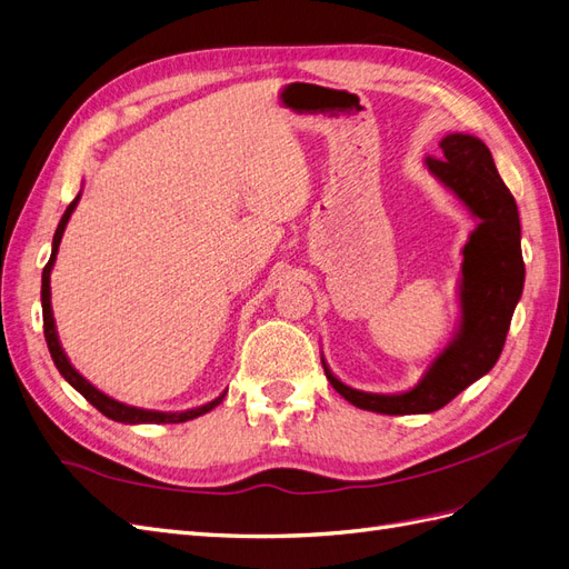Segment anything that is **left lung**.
Returning a JSON list of instances; mask_svg holds the SVG:
<instances>
[{
  "label": "left lung",
  "mask_w": 569,
  "mask_h": 569,
  "mask_svg": "<svg viewBox=\"0 0 569 569\" xmlns=\"http://www.w3.org/2000/svg\"><path fill=\"white\" fill-rule=\"evenodd\" d=\"M439 147L441 159H425L429 173L449 187L479 220L462 249V318L453 341L437 356L422 380L403 393L351 389L337 380L322 358L327 380L343 399L385 416L435 412L485 377L503 351L512 311L525 287L518 203L498 176L489 147L462 132L446 134Z\"/></svg>",
  "instance_id": "8db88e82"
}]
</instances>
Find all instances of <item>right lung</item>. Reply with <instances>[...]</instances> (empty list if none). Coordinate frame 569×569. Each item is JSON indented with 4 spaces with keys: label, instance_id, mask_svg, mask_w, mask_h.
I'll use <instances>...</instances> for the list:
<instances>
[{
    "label": "right lung",
    "instance_id": "obj_1",
    "mask_svg": "<svg viewBox=\"0 0 569 569\" xmlns=\"http://www.w3.org/2000/svg\"><path fill=\"white\" fill-rule=\"evenodd\" d=\"M80 201V194L68 203L66 213L61 216L59 220V228L54 232V242H51V256L49 261L42 270V322H44V339H47V347H49V353L51 358H54V366L59 368V372L63 375V380L71 385L73 389H78L84 399H88L99 412H104L107 418L116 420V422H126V425H142V422H149V425H176V422H187V420H194L199 416H203V412L213 410L222 399H226L228 391H222L218 399H213L211 403H206L201 408H192V410H184V412H161V410H144V408H134V406H126L120 403L116 399H111V396H107L104 391H99L97 387H92L84 377L71 366V360L66 358L61 343H59V335H57V325H54V316H51V291H49V274H51V268H54V261H57V251H59V244H61V237H63V230L68 226V218H71V213L76 211V206Z\"/></svg>",
    "mask_w": 569,
    "mask_h": 569
}]
</instances>
